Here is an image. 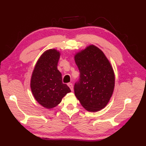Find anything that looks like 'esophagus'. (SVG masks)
I'll return each instance as SVG.
<instances>
[{
	"label": "esophagus",
	"mask_w": 146,
	"mask_h": 146,
	"mask_svg": "<svg viewBox=\"0 0 146 146\" xmlns=\"http://www.w3.org/2000/svg\"><path fill=\"white\" fill-rule=\"evenodd\" d=\"M68 86H69L70 87V88L71 89V91H73V84L71 83H69L68 84Z\"/></svg>",
	"instance_id": "esophagus-1"
}]
</instances>
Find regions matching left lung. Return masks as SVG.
I'll list each match as a JSON object with an SVG mask.
<instances>
[{
  "instance_id": "1",
  "label": "left lung",
  "mask_w": 146,
  "mask_h": 146,
  "mask_svg": "<svg viewBox=\"0 0 146 146\" xmlns=\"http://www.w3.org/2000/svg\"><path fill=\"white\" fill-rule=\"evenodd\" d=\"M75 60L80 78L74 90L86 110L96 111L104 108L113 94L115 76L110 63L100 49L91 45L77 53Z\"/></svg>"
}]
</instances>
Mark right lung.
Listing matches in <instances>:
<instances>
[{
	"instance_id": "right-lung-1",
	"label": "right lung",
	"mask_w": 146,
	"mask_h": 146,
	"mask_svg": "<svg viewBox=\"0 0 146 146\" xmlns=\"http://www.w3.org/2000/svg\"><path fill=\"white\" fill-rule=\"evenodd\" d=\"M60 52L56 49L45 51L37 62L33 71L31 88L39 104L52 108L60 103L62 98L71 92L62 82V76L57 66Z\"/></svg>"
}]
</instances>
